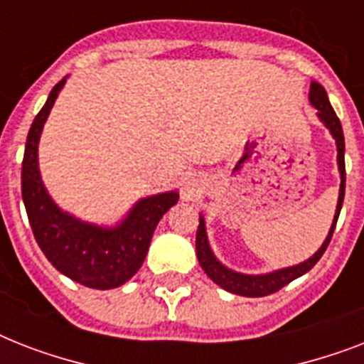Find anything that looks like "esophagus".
<instances>
[{"instance_id":"34e87169","label":"esophagus","mask_w":364,"mask_h":364,"mask_svg":"<svg viewBox=\"0 0 364 364\" xmlns=\"http://www.w3.org/2000/svg\"><path fill=\"white\" fill-rule=\"evenodd\" d=\"M198 191H200V185H198V179H188L187 181V185H185V196H187V198H194V196H196V194H198Z\"/></svg>"}]
</instances>
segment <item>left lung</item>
Segmentation results:
<instances>
[{
  "label": "left lung",
  "mask_w": 364,
  "mask_h": 364,
  "mask_svg": "<svg viewBox=\"0 0 364 364\" xmlns=\"http://www.w3.org/2000/svg\"><path fill=\"white\" fill-rule=\"evenodd\" d=\"M310 98L311 107L317 109V119L321 121V124L331 132L334 143H336V164H338V173H340V188H338V202H336V210H334L333 225L328 228L327 238L323 240L321 247L317 249L316 253L308 257L306 260L299 262V264L285 266V268H277V270L264 272V274H243V272L232 270L228 268L227 264H223L221 260L217 259L213 249L210 245V238H208V230H205V221L204 215L200 213L198 217V230H196V257H198V262L202 266V270L208 274L211 282L217 283L219 287L228 291L232 294H240V296H249V299H257V296H266V294H272L279 291L282 287H285L287 283H291L296 277L304 276L306 272H310L316 262L323 257L325 249H327L328 242L333 238L334 227H336V221H338L340 210H342V204H344V191H346V164H344V132H342V124H340L338 117L334 113L333 105L328 102L327 90L319 85L317 81H311L310 85Z\"/></svg>",
  "instance_id": "left-lung-1"
}]
</instances>
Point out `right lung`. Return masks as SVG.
Segmentation results:
<instances>
[{"mask_svg": "<svg viewBox=\"0 0 364 364\" xmlns=\"http://www.w3.org/2000/svg\"><path fill=\"white\" fill-rule=\"evenodd\" d=\"M68 75L50 90L47 102L31 122L22 160V200L37 245L48 262L65 277L90 289L121 287L147 257L159 221L179 193L166 191L143 196L115 225L82 221L62 210L48 194L39 170V139Z\"/></svg>", "mask_w": 364, "mask_h": 364, "instance_id": "add662e5", "label": "right lung"}]
</instances>
